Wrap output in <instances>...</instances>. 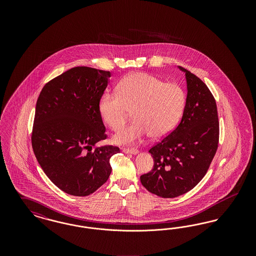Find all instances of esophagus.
Returning a JSON list of instances; mask_svg holds the SVG:
<instances>
[{
	"instance_id": "1",
	"label": "esophagus",
	"mask_w": 256,
	"mask_h": 256,
	"mask_svg": "<svg viewBox=\"0 0 256 256\" xmlns=\"http://www.w3.org/2000/svg\"><path fill=\"white\" fill-rule=\"evenodd\" d=\"M122 152L130 154H137L138 150L137 148H122Z\"/></svg>"
}]
</instances>
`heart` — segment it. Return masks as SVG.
I'll list each match as a JSON object with an SVG mask.
<instances>
[{
  "instance_id": "b5f03b06",
  "label": "heart",
  "mask_w": 256,
  "mask_h": 256,
  "mask_svg": "<svg viewBox=\"0 0 256 256\" xmlns=\"http://www.w3.org/2000/svg\"><path fill=\"white\" fill-rule=\"evenodd\" d=\"M185 100V92L178 84H166L148 74L136 73L124 78L118 91L104 92L98 110L113 130H120L134 111V122L113 137L116 144L128 145L148 134L161 138L170 134L182 118Z\"/></svg>"
}]
</instances>
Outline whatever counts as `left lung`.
<instances>
[{"label": "left lung", "mask_w": 256, "mask_h": 256, "mask_svg": "<svg viewBox=\"0 0 256 256\" xmlns=\"http://www.w3.org/2000/svg\"><path fill=\"white\" fill-rule=\"evenodd\" d=\"M178 68L187 84L182 121L148 150L154 168L140 176L146 190L161 198H176L192 190L206 176L219 143L215 98L200 78Z\"/></svg>", "instance_id": "1"}]
</instances>
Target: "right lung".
I'll return each instance as SVG.
<instances>
[{"mask_svg":"<svg viewBox=\"0 0 256 256\" xmlns=\"http://www.w3.org/2000/svg\"><path fill=\"white\" fill-rule=\"evenodd\" d=\"M108 71L74 67L50 80L37 98L32 145L42 170L69 195L86 196L108 180L118 146L106 138L98 104Z\"/></svg>","mask_w":256,"mask_h":256,"instance_id":"right-lung-1","label":"right lung"}]
</instances>
